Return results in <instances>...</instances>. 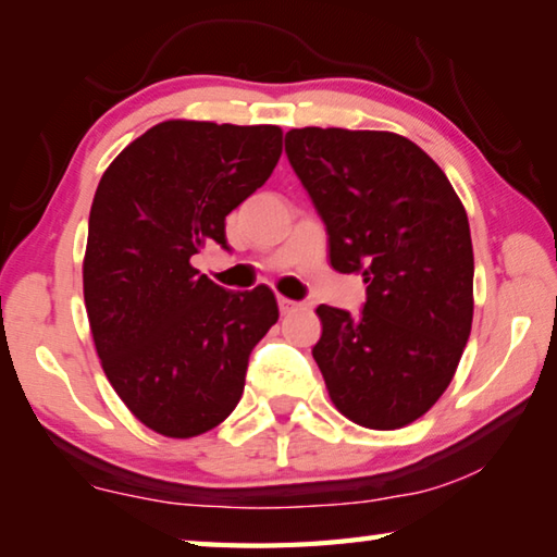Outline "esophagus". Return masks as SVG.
I'll return each mask as SVG.
<instances>
[{
	"instance_id": "34e87169",
	"label": "esophagus",
	"mask_w": 557,
	"mask_h": 557,
	"mask_svg": "<svg viewBox=\"0 0 557 557\" xmlns=\"http://www.w3.org/2000/svg\"><path fill=\"white\" fill-rule=\"evenodd\" d=\"M277 305H280V312H282V314L295 312V309L299 307L297 301H292V299H287V297H277Z\"/></svg>"
}]
</instances>
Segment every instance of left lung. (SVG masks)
Listing matches in <instances>:
<instances>
[{
	"label": "left lung",
	"mask_w": 557,
	"mask_h": 557,
	"mask_svg": "<svg viewBox=\"0 0 557 557\" xmlns=\"http://www.w3.org/2000/svg\"><path fill=\"white\" fill-rule=\"evenodd\" d=\"M285 152L329 235L336 272L366 305H319L312 356L336 410L361 428L422 418L455 375L474 317L467 211L445 172L395 132L289 129Z\"/></svg>",
	"instance_id": "1"
}]
</instances>
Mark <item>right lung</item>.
I'll return each mask as SVG.
<instances>
[{
    "instance_id": "1",
    "label": "right lung",
    "mask_w": 557,
    "mask_h": 557,
    "mask_svg": "<svg viewBox=\"0 0 557 557\" xmlns=\"http://www.w3.org/2000/svg\"><path fill=\"white\" fill-rule=\"evenodd\" d=\"M277 125L166 120L127 145L90 206L83 297L102 371L129 412L164 437L228 418L250 351L277 322L260 285L231 292L191 265L225 243V215L268 182Z\"/></svg>"
}]
</instances>
